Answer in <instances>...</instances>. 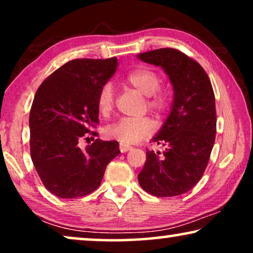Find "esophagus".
<instances>
[{"label":"esophagus","instance_id":"34e87169","mask_svg":"<svg viewBox=\"0 0 253 253\" xmlns=\"http://www.w3.org/2000/svg\"><path fill=\"white\" fill-rule=\"evenodd\" d=\"M132 146H129V145H124V144H120V151L122 152V153H126V152L130 151Z\"/></svg>","mask_w":253,"mask_h":253}]
</instances>
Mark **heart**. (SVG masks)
<instances>
[{
    "mask_svg": "<svg viewBox=\"0 0 253 253\" xmlns=\"http://www.w3.org/2000/svg\"><path fill=\"white\" fill-rule=\"evenodd\" d=\"M126 83L131 87L145 96H148L147 105L151 109L161 112L167 103V98L164 93L159 92L161 86V78L157 72L150 68L140 67L130 71L126 77ZM115 103L114 89L110 83H107L100 88L96 98V106L102 115L112 112ZM154 124L150 119H122L107 126L106 134L109 138L119 140L121 144H136L150 136L153 131Z\"/></svg>",
    "mask_w": 253,
    "mask_h": 253,
    "instance_id": "b5f03b06",
    "label": "heart"
}]
</instances>
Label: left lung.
Returning a JSON list of instances; mask_svg holds the SVG:
<instances>
[{
    "label": "left lung",
    "instance_id": "8db88e82",
    "mask_svg": "<svg viewBox=\"0 0 253 253\" xmlns=\"http://www.w3.org/2000/svg\"><path fill=\"white\" fill-rule=\"evenodd\" d=\"M137 57L162 68L174 89L170 113L151 140L165 151H146L138 182L155 197L182 195L202 178L215 141L212 84L202 65L177 49L161 48Z\"/></svg>",
    "mask_w": 253,
    "mask_h": 253
}]
</instances>
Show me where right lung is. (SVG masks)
I'll return each instance as SVG.
<instances>
[{"label":"right lung","instance_id":"add662e5","mask_svg":"<svg viewBox=\"0 0 253 253\" xmlns=\"http://www.w3.org/2000/svg\"><path fill=\"white\" fill-rule=\"evenodd\" d=\"M116 68V57L77 58L38 88L30 112L31 159L43 185L56 197L72 199L94 191L107 165L120 154L115 140L95 139L84 150L78 144L99 124L98 93Z\"/></svg>","mask_w":253,"mask_h":253}]
</instances>
